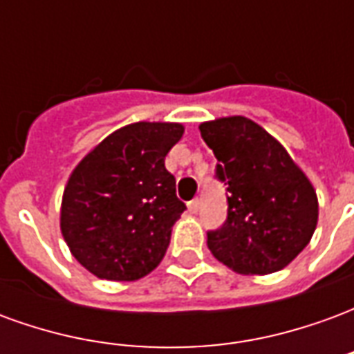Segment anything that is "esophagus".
I'll return each instance as SVG.
<instances>
[{
    "label": "esophagus",
    "instance_id": "1",
    "mask_svg": "<svg viewBox=\"0 0 354 354\" xmlns=\"http://www.w3.org/2000/svg\"><path fill=\"white\" fill-rule=\"evenodd\" d=\"M187 210H189V214H197L199 212V199H193L187 203Z\"/></svg>",
    "mask_w": 354,
    "mask_h": 354
}]
</instances>
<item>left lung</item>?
Segmentation results:
<instances>
[{
    "label": "left lung",
    "instance_id": "8db88e82",
    "mask_svg": "<svg viewBox=\"0 0 354 354\" xmlns=\"http://www.w3.org/2000/svg\"><path fill=\"white\" fill-rule=\"evenodd\" d=\"M199 131L218 159L216 178L227 185V218L207 233L212 256L243 274L286 267L317 227L311 182L288 151L246 117L208 121Z\"/></svg>",
    "mask_w": 354,
    "mask_h": 354
}]
</instances>
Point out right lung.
Returning <instances> with one entry per match:
<instances>
[{"mask_svg": "<svg viewBox=\"0 0 354 354\" xmlns=\"http://www.w3.org/2000/svg\"><path fill=\"white\" fill-rule=\"evenodd\" d=\"M178 123L127 124L75 167L62 197L60 230L73 258L108 281H136L159 266L185 205L165 157Z\"/></svg>", "mask_w": 354, "mask_h": 354, "instance_id": "1", "label": "right lung"}]
</instances>
